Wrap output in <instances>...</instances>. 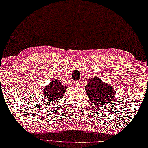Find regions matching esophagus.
I'll return each instance as SVG.
<instances>
[{"instance_id": "obj_1", "label": "esophagus", "mask_w": 148, "mask_h": 148, "mask_svg": "<svg viewBox=\"0 0 148 148\" xmlns=\"http://www.w3.org/2000/svg\"><path fill=\"white\" fill-rule=\"evenodd\" d=\"M74 84L75 85H76V86H80V82H78V81H76V82H74Z\"/></svg>"}]
</instances>
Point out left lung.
Masks as SVG:
<instances>
[{
  "label": "left lung",
  "mask_w": 148,
  "mask_h": 148,
  "mask_svg": "<svg viewBox=\"0 0 148 148\" xmlns=\"http://www.w3.org/2000/svg\"><path fill=\"white\" fill-rule=\"evenodd\" d=\"M87 95L90 101L96 107H104L111 103L114 97V87L103 83L99 78L89 79L85 87Z\"/></svg>",
  "instance_id": "obj_1"
}]
</instances>
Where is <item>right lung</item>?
<instances>
[{
  "label": "right lung",
  "instance_id": "1",
  "mask_svg": "<svg viewBox=\"0 0 148 148\" xmlns=\"http://www.w3.org/2000/svg\"><path fill=\"white\" fill-rule=\"evenodd\" d=\"M66 87L63 86L60 82L57 79H53L50 82V84L44 89L43 93L45 99L49 101V103H58L64 95Z\"/></svg>",
  "mask_w": 148,
  "mask_h": 148
}]
</instances>
